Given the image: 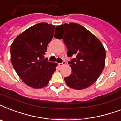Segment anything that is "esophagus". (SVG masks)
I'll list each match as a JSON object with an SVG mask.
<instances>
[{"label":"esophagus","mask_w":121,"mask_h":121,"mask_svg":"<svg viewBox=\"0 0 121 121\" xmlns=\"http://www.w3.org/2000/svg\"><path fill=\"white\" fill-rule=\"evenodd\" d=\"M66 64V62L65 61H63L62 63H59V66H63V65H65Z\"/></svg>","instance_id":"obj_1"}]
</instances>
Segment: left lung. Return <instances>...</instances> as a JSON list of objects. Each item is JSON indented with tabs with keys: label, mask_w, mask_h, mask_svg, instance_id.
Segmentation results:
<instances>
[{
	"label": "left lung",
	"mask_w": 121,
	"mask_h": 121,
	"mask_svg": "<svg viewBox=\"0 0 121 121\" xmlns=\"http://www.w3.org/2000/svg\"><path fill=\"white\" fill-rule=\"evenodd\" d=\"M56 29L55 37L63 39L68 49L67 56H75L68 62L72 73L64 78L66 84L77 90L88 88L95 82L105 66V49L103 44L78 24L65 23Z\"/></svg>",
	"instance_id": "1"
}]
</instances>
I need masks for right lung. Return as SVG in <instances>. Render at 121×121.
Instances as JSON below:
<instances>
[{"label": "right lung", "instance_id": "1", "mask_svg": "<svg viewBox=\"0 0 121 121\" xmlns=\"http://www.w3.org/2000/svg\"><path fill=\"white\" fill-rule=\"evenodd\" d=\"M55 28L51 24H37L18 35L11 44L12 66L22 82L30 87L46 86L56 70L57 63L43 59Z\"/></svg>", "mask_w": 121, "mask_h": 121}]
</instances>
